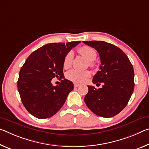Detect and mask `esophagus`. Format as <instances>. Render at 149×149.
Masks as SVG:
<instances>
[{
	"mask_svg": "<svg viewBox=\"0 0 149 149\" xmlns=\"http://www.w3.org/2000/svg\"><path fill=\"white\" fill-rule=\"evenodd\" d=\"M74 87H77L79 86V84H77V83H74Z\"/></svg>",
	"mask_w": 149,
	"mask_h": 149,
	"instance_id": "obj_1",
	"label": "esophagus"
}]
</instances>
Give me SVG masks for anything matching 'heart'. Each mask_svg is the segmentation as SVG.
Wrapping results in <instances>:
<instances>
[{"instance_id": "b5f03b06", "label": "heart", "mask_w": 149, "mask_h": 149, "mask_svg": "<svg viewBox=\"0 0 149 149\" xmlns=\"http://www.w3.org/2000/svg\"><path fill=\"white\" fill-rule=\"evenodd\" d=\"M79 53L86 58L89 62V65L91 67L94 65L93 62L97 57L96 51L93 48L88 46H83L78 49ZM73 58H74V53L70 51L66 54L63 62V68L67 69L69 68L72 65ZM91 74L89 71H80L78 70L73 69L70 70L66 74V77L68 79L73 81L76 83H83L87 78L90 77Z\"/></svg>"}]
</instances>
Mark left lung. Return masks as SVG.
Here are the masks:
<instances>
[{
  "label": "left lung",
  "mask_w": 149,
  "mask_h": 149,
  "mask_svg": "<svg viewBox=\"0 0 149 149\" xmlns=\"http://www.w3.org/2000/svg\"><path fill=\"white\" fill-rule=\"evenodd\" d=\"M100 54V71L93 78L94 84L101 88L88 86L85 96L86 105L98 116L109 118L126 107L134 87L133 65L127 55L115 45L103 41H84Z\"/></svg>",
  "instance_id": "1"
}]
</instances>
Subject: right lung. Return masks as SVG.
<instances>
[{"label":"right lung","instance_id":"1","mask_svg":"<svg viewBox=\"0 0 149 149\" xmlns=\"http://www.w3.org/2000/svg\"><path fill=\"white\" fill-rule=\"evenodd\" d=\"M80 42L46 44L26 59L20 70L17 86L24 106L33 116L41 119L52 117L64 104L74 84L63 79L54 86L51 80L63 78V59Z\"/></svg>","mask_w":149,"mask_h":149}]
</instances>
